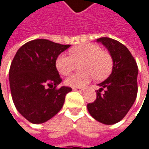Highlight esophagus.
Wrapping results in <instances>:
<instances>
[{
	"label": "esophagus",
	"instance_id": "1",
	"mask_svg": "<svg viewBox=\"0 0 149 149\" xmlns=\"http://www.w3.org/2000/svg\"><path fill=\"white\" fill-rule=\"evenodd\" d=\"M73 91H84V89L82 88H78V87H75V88H72Z\"/></svg>",
	"mask_w": 149,
	"mask_h": 149
}]
</instances>
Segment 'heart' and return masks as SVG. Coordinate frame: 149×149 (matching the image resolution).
Listing matches in <instances>:
<instances>
[{"mask_svg":"<svg viewBox=\"0 0 149 149\" xmlns=\"http://www.w3.org/2000/svg\"><path fill=\"white\" fill-rule=\"evenodd\" d=\"M69 53L70 56L64 53L58 55L55 65L60 74L66 76L73 71L76 64L82 62L79 69L84 72L72 75L65 81L70 87H84L94 77L97 80H104L112 71L111 55L108 52L102 51L99 45L83 44L72 48Z\"/></svg>","mask_w":149,"mask_h":149,"instance_id":"heart-1","label":"heart"}]
</instances>
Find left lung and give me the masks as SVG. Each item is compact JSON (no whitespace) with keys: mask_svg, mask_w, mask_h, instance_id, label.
Returning a JSON list of instances; mask_svg holds the SVG:
<instances>
[{"mask_svg":"<svg viewBox=\"0 0 149 149\" xmlns=\"http://www.w3.org/2000/svg\"><path fill=\"white\" fill-rule=\"evenodd\" d=\"M109 52L113 59L112 72L98 85L97 99L87 104L91 116L104 124L120 122L134 104L137 96L138 67L129 49L119 41L103 37L97 40Z\"/></svg>","mask_w":149,"mask_h":149,"instance_id":"8db88e82","label":"left lung"}]
</instances>
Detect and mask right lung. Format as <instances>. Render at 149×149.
<instances>
[{
	"mask_svg": "<svg viewBox=\"0 0 149 149\" xmlns=\"http://www.w3.org/2000/svg\"><path fill=\"white\" fill-rule=\"evenodd\" d=\"M71 45L38 39L16 52L9 70L11 95L17 110L34 124L43 123L61 109L72 88L57 89L62 79L56 68L58 56Z\"/></svg>",
	"mask_w": 149,
	"mask_h": 149,
	"instance_id": "right-lung-1",
	"label": "right lung"
}]
</instances>
